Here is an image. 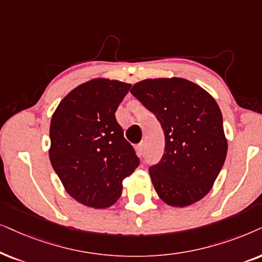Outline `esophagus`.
I'll use <instances>...</instances> for the list:
<instances>
[{"label":"esophagus","mask_w":262,"mask_h":262,"mask_svg":"<svg viewBox=\"0 0 262 262\" xmlns=\"http://www.w3.org/2000/svg\"><path fill=\"white\" fill-rule=\"evenodd\" d=\"M137 151H138L139 156L144 155V151H145V144H144V142H140V144L137 146Z\"/></svg>","instance_id":"obj_1"}]
</instances>
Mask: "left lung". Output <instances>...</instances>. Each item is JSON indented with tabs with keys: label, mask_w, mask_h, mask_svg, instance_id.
I'll use <instances>...</instances> for the list:
<instances>
[{
	"label": "left lung",
	"mask_w": 262,
	"mask_h": 262,
	"mask_svg": "<svg viewBox=\"0 0 262 262\" xmlns=\"http://www.w3.org/2000/svg\"><path fill=\"white\" fill-rule=\"evenodd\" d=\"M130 93L152 111L165 135V152L149 167L158 196L186 207L210 193L228 152L223 117L206 90L183 78L145 79Z\"/></svg>",
	"instance_id": "left-lung-1"
}]
</instances>
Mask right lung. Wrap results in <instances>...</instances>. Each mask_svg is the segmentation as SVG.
Returning <instances> with one entry per match:
<instances>
[{
    "label": "right lung",
    "instance_id": "add662e5",
    "mask_svg": "<svg viewBox=\"0 0 262 262\" xmlns=\"http://www.w3.org/2000/svg\"><path fill=\"white\" fill-rule=\"evenodd\" d=\"M130 83L91 79L72 90L50 122L49 158L64 189L92 208L113 206L139 165L115 113Z\"/></svg>",
    "mask_w": 262,
    "mask_h": 262
}]
</instances>
